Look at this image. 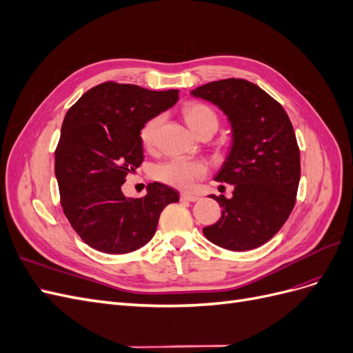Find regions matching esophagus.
<instances>
[{
    "label": "esophagus",
    "instance_id": "esophagus-1",
    "mask_svg": "<svg viewBox=\"0 0 353 353\" xmlns=\"http://www.w3.org/2000/svg\"><path fill=\"white\" fill-rule=\"evenodd\" d=\"M181 200H183V201H197V200H199V196L183 193V194H181Z\"/></svg>",
    "mask_w": 353,
    "mask_h": 353
}]
</instances>
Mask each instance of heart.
<instances>
[{"instance_id": "heart-1", "label": "heart", "mask_w": 353, "mask_h": 353, "mask_svg": "<svg viewBox=\"0 0 353 353\" xmlns=\"http://www.w3.org/2000/svg\"><path fill=\"white\" fill-rule=\"evenodd\" d=\"M183 113L185 123L194 134H197L201 128H205L208 125L215 128L216 131L218 116L210 108H208V105L200 103H190L185 105ZM160 123H162V117L156 116L144 125L141 131V141L145 147L150 148L154 145ZM206 166L201 162H197V160L174 157L166 160L163 163H159L154 168L153 174L159 181H162V183L168 185H172L181 190H188L191 187H194L197 181L206 175Z\"/></svg>"}]
</instances>
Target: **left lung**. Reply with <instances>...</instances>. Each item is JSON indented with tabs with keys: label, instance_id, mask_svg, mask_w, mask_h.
Here are the masks:
<instances>
[{
	"label": "left lung",
	"instance_id": "8db88e82",
	"mask_svg": "<svg viewBox=\"0 0 353 353\" xmlns=\"http://www.w3.org/2000/svg\"><path fill=\"white\" fill-rule=\"evenodd\" d=\"M223 112L231 147L215 181L234 185L232 197L213 196L218 222L203 228L219 248L243 252L271 240L290 215L301 179V152L280 103L244 79L213 81L190 92Z\"/></svg>",
	"mask_w": 353,
	"mask_h": 353
}]
</instances>
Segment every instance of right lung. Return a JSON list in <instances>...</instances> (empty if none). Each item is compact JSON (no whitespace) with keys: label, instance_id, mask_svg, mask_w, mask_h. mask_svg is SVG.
I'll list each match as a JSON object with an SVG mask.
<instances>
[{"label":"right lung","instance_id":"right-lung-1","mask_svg":"<svg viewBox=\"0 0 353 353\" xmlns=\"http://www.w3.org/2000/svg\"><path fill=\"white\" fill-rule=\"evenodd\" d=\"M176 101L178 90L104 82L68 110L54 172L65 215L92 249L122 254L143 248L153 239L162 210L179 200L176 190L160 183L148 184L141 199L122 193L126 175L144 160V125Z\"/></svg>","mask_w":353,"mask_h":353}]
</instances>
